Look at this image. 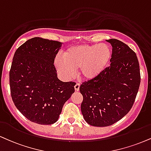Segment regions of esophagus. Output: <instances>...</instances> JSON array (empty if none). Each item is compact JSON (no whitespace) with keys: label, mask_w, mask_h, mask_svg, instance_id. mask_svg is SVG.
Wrapping results in <instances>:
<instances>
[{"label":"esophagus","mask_w":151,"mask_h":151,"mask_svg":"<svg viewBox=\"0 0 151 151\" xmlns=\"http://www.w3.org/2000/svg\"><path fill=\"white\" fill-rule=\"evenodd\" d=\"M79 87H80V84H79V83H76L75 86H74V90H75V91H79Z\"/></svg>","instance_id":"1"}]
</instances>
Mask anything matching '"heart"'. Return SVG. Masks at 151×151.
Wrapping results in <instances>:
<instances>
[{"instance_id":"1","label":"heart","mask_w":151,"mask_h":151,"mask_svg":"<svg viewBox=\"0 0 151 151\" xmlns=\"http://www.w3.org/2000/svg\"><path fill=\"white\" fill-rule=\"evenodd\" d=\"M112 57L111 49L105 43L81 44L69 47L63 52V58H56L55 68L65 79H70L79 69L83 79H96L106 69Z\"/></svg>"}]
</instances>
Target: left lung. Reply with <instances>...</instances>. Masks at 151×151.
Masks as SVG:
<instances>
[{
    "instance_id": "obj_1",
    "label": "left lung",
    "mask_w": 151,
    "mask_h": 151,
    "mask_svg": "<svg viewBox=\"0 0 151 151\" xmlns=\"http://www.w3.org/2000/svg\"><path fill=\"white\" fill-rule=\"evenodd\" d=\"M112 47L110 65L98 77L79 87L81 113L94 127H107L120 120L132 108L141 82L137 56L124 43L107 40Z\"/></svg>"
}]
</instances>
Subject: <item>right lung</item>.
I'll use <instances>...</instances> for the list:
<instances>
[{
    "label": "right lung",
    "instance_id": "obj_1",
    "mask_svg": "<svg viewBox=\"0 0 151 151\" xmlns=\"http://www.w3.org/2000/svg\"><path fill=\"white\" fill-rule=\"evenodd\" d=\"M62 43L34 37L17 49L10 71L12 101L31 122L52 124L74 92L75 83L58 78L54 60Z\"/></svg>",
    "mask_w": 151,
    "mask_h": 151
}]
</instances>
